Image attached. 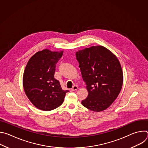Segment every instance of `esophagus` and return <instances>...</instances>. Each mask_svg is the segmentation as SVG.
I'll list each match as a JSON object with an SVG mask.
<instances>
[{
  "instance_id": "obj_1",
  "label": "esophagus",
  "mask_w": 148,
  "mask_h": 148,
  "mask_svg": "<svg viewBox=\"0 0 148 148\" xmlns=\"http://www.w3.org/2000/svg\"><path fill=\"white\" fill-rule=\"evenodd\" d=\"M78 89V87L77 86H74L71 88L72 91H77Z\"/></svg>"
}]
</instances>
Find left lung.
<instances>
[{"mask_svg":"<svg viewBox=\"0 0 148 148\" xmlns=\"http://www.w3.org/2000/svg\"><path fill=\"white\" fill-rule=\"evenodd\" d=\"M75 55L88 92L82 105L92 111L106 110L117 98L122 87L123 73L119 60L102 46L79 50Z\"/></svg>","mask_w":148,"mask_h":148,"instance_id":"1","label":"left lung"}]
</instances>
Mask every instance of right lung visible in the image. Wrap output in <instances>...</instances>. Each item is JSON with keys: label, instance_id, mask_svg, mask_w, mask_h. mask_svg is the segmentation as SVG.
<instances>
[{"label": "right lung", "instance_id": "obj_1", "mask_svg": "<svg viewBox=\"0 0 148 148\" xmlns=\"http://www.w3.org/2000/svg\"><path fill=\"white\" fill-rule=\"evenodd\" d=\"M63 51L47 49L34 54L29 60L23 77L25 92L34 106L43 111H51L64 101L69 90H62L60 82L54 78L56 64Z\"/></svg>", "mask_w": 148, "mask_h": 148}]
</instances>
